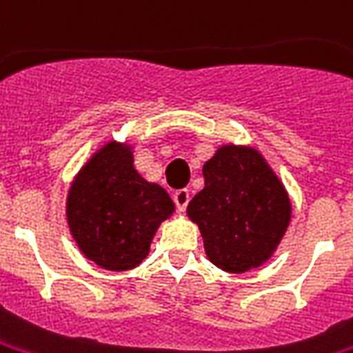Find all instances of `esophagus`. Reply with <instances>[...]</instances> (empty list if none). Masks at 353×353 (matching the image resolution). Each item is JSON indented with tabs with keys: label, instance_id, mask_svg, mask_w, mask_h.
<instances>
[{
	"label": "esophagus",
	"instance_id": "1",
	"mask_svg": "<svg viewBox=\"0 0 353 353\" xmlns=\"http://www.w3.org/2000/svg\"><path fill=\"white\" fill-rule=\"evenodd\" d=\"M189 200H190V194L187 189H179L174 192V202H176L177 210L179 211H185V208H187Z\"/></svg>",
	"mask_w": 353,
	"mask_h": 353
}]
</instances>
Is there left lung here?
<instances>
[{
	"label": "left lung",
	"instance_id": "8db88e82",
	"mask_svg": "<svg viewBox=\"0 0 353 353\" xmlns=\"http://www.w3.org/2000/svg\"><path fill=\"white\" fill-rule=\"evenodd\" d=\"M203 189L187 205L211 263L245 273L268 262L288 230V190L252 145L224 143L203 163Z\"/></svg>",
	"mask_w": 353,
	"mask_h": 353
}]
</instances>
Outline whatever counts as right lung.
Wrapping results in <instances>:
<instances>
[{
	"label": "right lung",
	"mask_w": 353,
	"mask_h": 353,
	"mask_svg": "<svg viewBox=\"0 0 353 353\" xmlns=\"http://www.w3.org/2000/svg\"><path fill=\"white\" fill-rule=\"evenodd\" d=\"M174 211L168 192L134 168L132 143L114 138L78 170L65 202L69 232L80 252L108 271L140 265L161 223Z\"/></svg>",
	"instance_id": "1"
}]
</instances>
